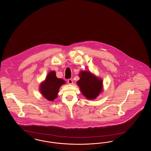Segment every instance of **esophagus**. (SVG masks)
Returning <instances> with one entry per match:
<instances>
[{
    "mask_svg": "<svg viewBox=\"0 0 151 151\" xmlns=\"http://www.w3.org/2000/svg\"><path fill=\"white\" fill-rule=\"evenodd\" d=\"M67 82H68V84H72V83H73V80H72V79H68Z\"/></svg>",
    "mask_w": 151,
    "mask_h": 151,
    "instance_id": "esophagus-1",
    "label": "esophagus"
}]
</instances>
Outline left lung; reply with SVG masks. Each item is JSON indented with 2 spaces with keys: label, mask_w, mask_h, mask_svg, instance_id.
Instances as JSON below:
<instances>
[{
  "label": "left lung",
  "mask_w": 151,
  "mask_h": 151,
  "mask_svg": "<svg viewBox=\"0 0 151 151\" xmlns=\"http://www.w3.org/2000/svg\"><path fill=\"white\" fill-rule=\"evenodd\" d=\"M79 76L77 83L82 94L88 99H96L102 91V81L88 71H81Z\"/></svg>",
  "instance_id": "1"
}]
</instances>
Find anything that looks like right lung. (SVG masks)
I'll return each instance as SVG.
<instances>
[{
    "instance_id": "add662e5",
    "label": "right lung",
    "mask_w": 151,
    "mask_h": 151,
    "mask_svg": "<svg viewBox=\"0 0 151 151\" xmlns=\"http://www.w3.org/2000/svg\"><path fill=\"white\" fill-rule=\"evenodd\" d=\"M64 84L65 80L58 78L55 72L51 71L47 75L45 81L41 84L40 91L47 100L53 101L57 97L60 86Z\"/></svg>"
}]
</instances>
